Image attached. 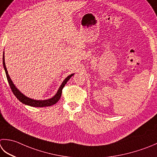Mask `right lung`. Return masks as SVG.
I'll use <instances>...</instances> for the list:
<instances>
[{"mask_svg":"<svg viewBox=\"0 0 157 157\" xmlns=\"http://www.w3.org/2000/svg\"><path fill=\"white\" fill-rule=\"evenodd\" d=\"M2 63H3V67H4V69L5 71V73H6V76H7V79L9 82V84L10 86V88L11 89L12 92L14 94V95L16 97L17 99L19 100L20 102H21L25 105H28L32 107H47V106H51L54 104L56 103L59 99H60L61 94H62V91L63 89L64 88V86H65L66 83L68 82L69 79L71 78V76L73 75V74L70 75L69 76L67 77V78L64 79L63 82L62 83V84L60 85V86L58 89V90L57 92V93L54 95V97H53L52 99H48V100H44V101H36V100H34L32 99H30V98L26 97L25 95H24L23 94H21L20 92L17 90L16 87L15 86V85L13 84L12 82L11 78H9V75L8 74L7 68H6L5 66V57H4V54H3V57H2Z\"/></svg>","mask_w":157,"mask_h":157,"instance_id":"obj_1","label":"right lung"}]
</instances>
